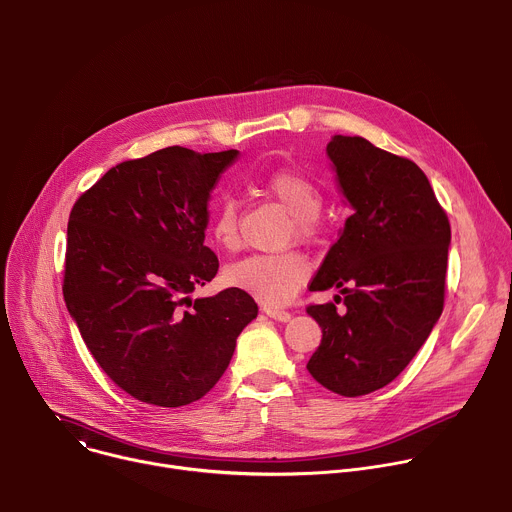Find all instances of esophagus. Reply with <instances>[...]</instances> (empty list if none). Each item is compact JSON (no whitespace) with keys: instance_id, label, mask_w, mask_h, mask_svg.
Returning a JSON list of instances; mask_svg holds the SVG:
<instances>
[{"instance_id":"esophagus-1","label":"esophagus","mask_w":512,"mask_h":512,"mask_svg":"<svg viewBox=\"0 0 512 512\" xmlns=\"http://www.w3.org/2000/svg\"><path fill=\"white\" fill-rule=\"evenodd\" d=\"M265 314H267L269 318L277 320V322H287V320L291 318V314H289V312H285V310H277V308H265Z\"/></svg>"}]
</instances>
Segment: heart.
Returning a JSON list of instances; mask_svg holds the SVG:
<instances>
[{
	"label": "heart",
	"mask_w": 512,
	"mask_h": 512,
	"mask_svg": "<svg viewBox=\"0 0 512 512\" xmlns=\"http://www.w3.org/2000/svg\"><path fill=\"white\" fill-rule=\"evenodd\" d=\"M265 190L291 216L294 233L310 241L316 237V218L322 210L324 196L320 188L304 174L281 170L265 180ZM210 235L218 247L233 251L241 243L239 208L235 200L218 202L210 216ZM310 275V263L296 251L277 255H249L227 267L225 277L233 287H239L257 302L275 308L287 304L298 294Z\"/></svg>",
	"instance_id": "1"
}]
</instances>
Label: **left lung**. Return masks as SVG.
<instances>
[{"label":"left lung","mask_w":512,"mask_h":512,"mask_svg":"<svg viewBox=\"0 0 512 512\" xmlns=\"http://www.w3.org/2000/svg\"><path fill=\"white\" fill-rule=\"evenodd\" d=\"M326 152L354 214L310 283L338 287L344 308H306L322 328L308 371L328 391L360 397L397 379L442 316L452 231L415 162L358 135H334Z\"/></svg>","instance_id":"8db88e82"}]
</instances>
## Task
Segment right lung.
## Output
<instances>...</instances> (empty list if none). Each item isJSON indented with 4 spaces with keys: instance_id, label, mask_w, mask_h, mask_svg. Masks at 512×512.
<instances>
[{
    "instance_id": "add662e5",
    "label": "right lung",
    "mask_w": 512,
    "mask_h": 512,
    "mask_svg": "<svg viewBox=\"0 0 512 512\" xmlns=\"http://www.w3.org/2000/svg\"><path fill=\"white\" fill-rule=\"evenodd\" d=\"M237 154L172 145L121 162L70 210L66 308L99 367L137 401L182 407L204 397L257 316L239 287L190 300L218 271L204 245L206 204Z\"/></svg>"
}]
</instances>
